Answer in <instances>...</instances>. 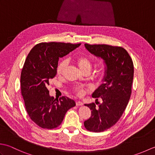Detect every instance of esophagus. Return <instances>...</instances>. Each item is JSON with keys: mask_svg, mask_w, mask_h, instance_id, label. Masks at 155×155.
<instances>
[{"mask_svg": "<svg viewBox=\"0 0 155 155\" xmlns=\"http://www.w3.org/2000/svg\"><path fill=\"white\" fill-rule=\"evenodd\" d=\"M83 104V102H81V101H77V102H76V105H77V106H82Z\"/></svg>", "mask_w": 155, "mask_h": 155, "instance_id": "esophagus-1", "label": "esophagus"}]
</instances>
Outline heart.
<instances>
[{"label":"heart","instance_id":"heart-1","mask_svg":"<svg viewBox=\"0 0 155 155\" xmlns=\"http://www.w3.org/2000/svg\"><path fill=\"white\" fill-rule=\"evenodd\" d=\"M75 64L77 65L78 68L80 69L81 71L84 73V72H89L92 68V61L91 59L86 57V56H78L76 57L74 60ZM67 61H62L60 63L58 64L57 68V73L58 75H61L63 72L65 68L67 67ZM86 88L83 87L78 86L74 88L73 91L74 93L77 95V96L82 97L84 94L86 92Z\"/></svg>","mask_w":155,"mask_h":155}]
</instances>
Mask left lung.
<instances>
[{"label":"left lung","instance_id":"left-lung-1","mask_svg":"<svg viewBox=\"0 0 155 155\" xmlns=\"http://www.w3.org/2000/svg\"><path fill=\"white\" fill-rule=\"evenodd\" d=\"M91 53L104 61L107 65L104 83L95 91L93 97L102 98L85 104L91 110V116L84 122L86 129L94 133L106 130L116 124L123 115L132 91L134 66L128 52L121 47L108 45L85 44ZM96 104H97V102Z\"/></svg>","mask_w":155,"mask_h":155}]
</instances>
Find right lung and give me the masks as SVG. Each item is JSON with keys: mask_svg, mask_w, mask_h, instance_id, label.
<instances>
[{"mask_svg": "<svg viewBox=\"0 0 155 155\" xmlns=\"http://www.w3.org/2000/svg\"><path fill=\"white\" fill-rule=\"evenodd\" d=\"M64 42H41L31 49L21 71V94L31 119L42 128L58 127L75 102L67 97H50L49 81L57 74L59 58L81 45Z\"/></svg>", "mask_w": 155, "mask_h": 155, "instance_id": "obj_1", "label": "right lung"}]
</instances>
